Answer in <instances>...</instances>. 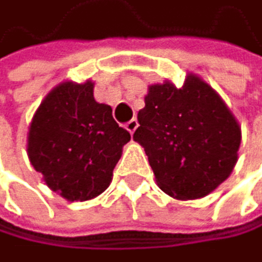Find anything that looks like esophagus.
<instances>
[{"label": "esophagus", "instance_id": "esophagus-1", "mask_svg": "<svg viewBox=\"0 0 262 262\" xmlns=\"http://www.w3.org/2000/svg\"><path fill=\"white\" fill-rule=\"evenodd\" d=\"M137 127H138V122H137V119H132V120H128L127 124H125V128L128 130L130 134H134L135 130H137Z\"/></svg>", "mask_w": 262, "mask_h": 262}]
</instances>
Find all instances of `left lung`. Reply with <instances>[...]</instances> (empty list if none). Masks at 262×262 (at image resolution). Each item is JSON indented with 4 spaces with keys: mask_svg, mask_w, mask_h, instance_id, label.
Returning <instances> with one entry per match:
<instances>
[{
    "mask_svg": "<svg viewBox=\"0 0 262 262\" xmlns=\"http://www.w3.org/2000/svg\"><path fill=\"white\" fill-rule=\"evenodd\" d=\"M134 140L140 143L163 192L179 201L210 194L233 171L242 128L205 81L187 75L184 84H151L138 112Z\"/></svg>",
    "mask_w": 262,
    "mask_h": 262,
    "instance_id": "left-lung-1",
    "label": "left lung"
}]
</instances>
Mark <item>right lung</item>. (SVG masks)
<instances>
[{"mask_svg": "<svg viewBox=\"0 0 262 262\" xmlns=\"http://www.w3.org/2000/svg\"><path fill=\"white\" fill-rule=\"evenodd\" d=\"M94 83L65 81L45 96L27 135V155L52 191L71 202L90 201L109 187L130 134L96 102Z\"/></svg>", "mask_w": 262, "mask_h": 262, "instance_id": "obj_1", "label": "right lung"}]
</instances>
